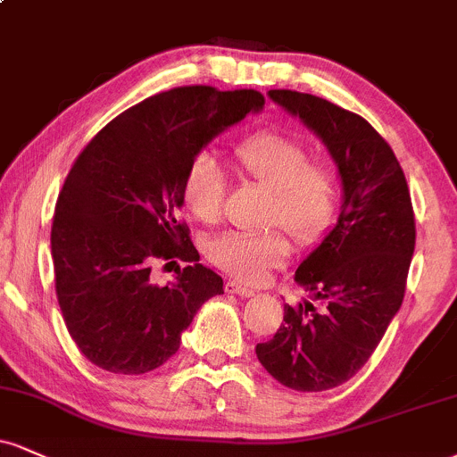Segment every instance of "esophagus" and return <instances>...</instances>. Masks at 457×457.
I'll use <instances>...</instances> for the list:
<instances>
[{
	"label": "esophagus",
	"instance_id": "34e87169",
	"mask_svg": "<svg viewBox=\"0 0 457 457\" xmlns=\"http://www.w3.org/2000/svg\"><path fill=\"white\" fill-rule=\"evenodd\" d=\"M225 291H228V294L243 295V298H251V295H255V289L246 287V285H243L240 281H228L225 283Z\"/></svg>",
	"mask_w": 457,
	"mask_h": 457
}]
</instances>
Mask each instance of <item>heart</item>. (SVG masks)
Returning a JSON list of instances; mask_svg holds the SVG:
<instances>
[{"label":"heart","mask_w":457,"mask_h":457,"mask_svg":"<svg viewBox=\"0 0 457 457\" xmlns=\"http://www.w3.org/2000/svg\"><path fill=\"white\" fill-rule=\"evenodd\" d=\"M234 162L245 180L272 194L263 223L285 228L300 245L326 234L338 206V174L329 162L311 159L304 140L285 131H257L234 146ZM225 194L228 180L217 159L200 153L183 179L185 208L197 221L214 225L221 221ZM289 251L287 236L278 229L225 232L206 245L211 263L245 283H262L287 262Z\"/></svg>","instance_id":"obj_1"}]
</instances>
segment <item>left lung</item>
<instances>
[{
    "instance_id": "obj_1",
    "label": "left lung",
    "mask_w": 457,
    "mask_h": 457,
    "mask_svg": "<svg viewBox=\"0 0 457 457\" xmlns=\"http://www.w3.org/2000/svg\"><path fill=\"white\" fill-rule=\"evenodd\" d=\"M268 96L326 142L343 179L338 223L300 263L295 281L321 302L289 306L257 360L285 387L343 386L375 353L404 300L415 251V212L392 146L360 114L311 93Z\"/></svg>"
}]
</instances>
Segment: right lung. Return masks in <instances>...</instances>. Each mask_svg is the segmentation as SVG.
Returning a JSON list of instances; mask_svg holds the SVG:
<instances>
[{"label":"right lung","instance_id":"add662e5","mask_svg":"<svg viewBox=\"0 0 457 457\" xmlns=\"http://www.w3.org/2000/svg\"><path fill=\"white\" fill-rule=\"evenodd\" d=\"M263 102L255 89L176 87L120 112L76 157L54 206L51 253L63 321L91 364L114 375L155 370L197 309L223 294L179 219L183 179L202 146ZM157 259L192 266L159 288L150 281Z\"/></svg>","mask_w":457,"mask_h":457}]
</instances>
